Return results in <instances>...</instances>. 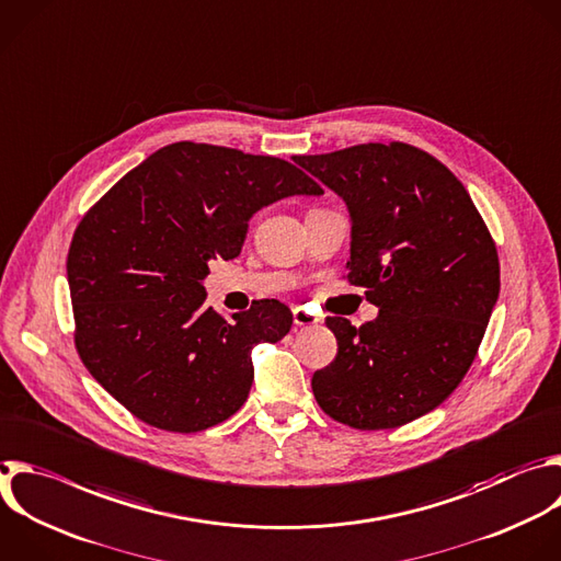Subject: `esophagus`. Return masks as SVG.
Instances as JSON below:
<instances>
[{
	"label": "esophagus",
	"mask_w": 561,
	"mask_h": 561,
	"mask_svg": "<svg viewBox=\"0 0 561 561\" xmlns=\"http://www.w3.org/2000/svg\"><path fill=\"white\" fill-rule=\"evenodd\" d=\"M293 321H295V325H314L321 319L317 314H312V312H308V310L297 306V308H293Z\"/></svg>",
	"instance_id": "obj_1"
}]
</instances>
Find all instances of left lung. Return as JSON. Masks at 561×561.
<instances>
[{
  "label": "left lung",
  "instance_id": "left-lung-1",
  "mask_svg": "<svg viewBox=\"0 0 561 561\" xmlns=\"http://www.w3.org/2000/svg\"><path fill=\"white\" fill-rule=\"evenodd\" d=\"M347 207V279L379 317H328L336 356L312 375L319 408L354 430H392L465 379L500 293L495 242L462 182L408 142L297 156Z\"/></svg>",
  "mask_w": 561,
  "mask_h": 561
}]
</instances>
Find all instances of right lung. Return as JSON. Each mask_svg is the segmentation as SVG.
<instances>
[{
	"instance_id": "obj_1",
	"label": "right lung",
	"mask_w": 561,
	"mask_h": 561,
	"mask_svg": "<svg viewBox=\"0 0 561 561\" xmlns=\"http://www.w3.org/2000/svg\"><path fill=\"white\" fill-rule=\"evenodd\" d=\"M321 194L288 160L190 140L123 175L79 222L66 264L90 375L164 432L233 416L253 383L251 350L286 336L293 314L262 299L225 319L205 306L209 264L240 255L262 207Z\"/></svg>"
}]
</instances>
